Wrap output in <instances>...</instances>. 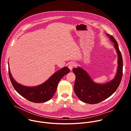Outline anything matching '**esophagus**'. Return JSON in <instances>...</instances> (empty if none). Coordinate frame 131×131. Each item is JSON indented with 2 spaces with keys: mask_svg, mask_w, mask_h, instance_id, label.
Listing matches in <instances>:
<instances>
[{
  "mask_svg": "<svg viewBox=\"0 0 131 131\" xmlns=\"http://www.w3.org/2000/svg\"><path fill=\"white\" fill-rule=\"evenodd\" d=\"M76 66V64L74 63H70L69 65H68V68H69V69L70 70H71L72 69H73V68L74 67H75Z\"/></svg>",
  "mask_w": 131,
  "mask_h": 131,
  "instance_id": "esophagus-1",
  "label": "esophagus"
}]
</instances>
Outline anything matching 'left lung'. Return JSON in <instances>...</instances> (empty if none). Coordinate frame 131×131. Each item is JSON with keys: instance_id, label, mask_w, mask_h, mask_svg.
I'll list each match as a JSON object with an SVG mask.
<instances>
[{"instance_id": "obj_1", "label": "left lung", "mask_w": 131, "mask_h": 131, "mask_svg": "<svg viewBox=\"0 0 131 131\" xmlns=\"http://www.w3.org/2000/svg\"><path fill=\"white\" fill-rule=\"evenodd\" d=\"M110 40L114 43L118 56V71L115 79L104 84L93 82L86 72L80 67L74 68L72 71L76 76L74 91L78 97L82 102L90 104L99 103L110 97L117 90L123 75V60L118 43L110 35Z\"/></svg>"}]
</instances>
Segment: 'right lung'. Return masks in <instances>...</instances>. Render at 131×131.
I'll return each instance as SVG.
<instances>
[{"label": "right lung", "mask_w": 131, "mask_h": 131, "mask_svg": "<svg viewBox=\"0 0 131 131\" xmlns=\"http://www.w3.org/2000/svg\"><path fill=\"white\" fill-rule=\"evenodd\" d=\"M69 71L68 67H63L54 73L45 82L35 87H27L17 83L12 78L9 68V75L13 88L18 94L31 102L44 103L53 96L59 81Z\"/></svg>", "instance_id": "obj_1"}]
</instances>
